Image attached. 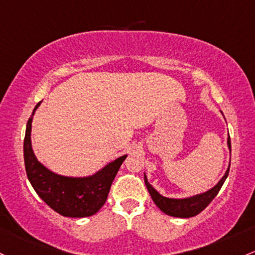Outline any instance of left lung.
<instances>
[{
    "label": "left lung",
    "instance_id": "8db88e82",
    "mask_svg": "<svg viewBox=\"0 0 255 255\" xmlns=\"http://www.w3.org/2000/svg\"><path fill=\"white\" fill-rule=\"evenodd\" d=\"M228 147L229 151L231 152V141L230 136H228ZM229 170H230V162H229V167L226 169L225 174L223 175V178L218 181L217 185H214L212 189H209L208 191L202 192V194H197L194 196H190V197H184V198H170V197H164L162 196L156 189H153V186L147 181L146 175L144 174V180L145 185H146L147 190H149V194L152 198V201L155 202V205L161 209L163 213L170 217H177V218H191L197 215L198 213L203 211L209 203L213 201V198L218 195L219 190L222 189L224 181L226 180L229 175Z\"/></svg>",
    "mask_w": 255,
    "mask_h": 255
}]
</instances>
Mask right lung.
Wrapping results in <instances>:
<instances>
[{
  "label": "right lung",
  "instance_id": "right-lung-1",
  "mask_svg": "<svg viewBox=\"0 0 255 255\" xmlns=\"http://www.w3.org/2000/svg\"><path fill=\"white\" fill-rule=\"evenodd\" d=\"M26 125L24 139V162L27 178L33 190L53 211L69 218L94 215L104 206L110 186L127 155L109 162L98 172L87 177H68L47 168L36 157L31 142V128L35 111Z\"/></svg>",
  "mask_w": 255,
  "mask_h": 255
}]
</instances>
